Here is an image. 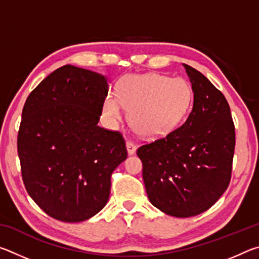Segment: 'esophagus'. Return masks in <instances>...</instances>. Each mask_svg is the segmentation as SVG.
Here are the masks:
<instances>
[{
  "mask_svg": "<svg viewBox=\"0 0 259 259\" xmlns=\"http://www.w3.org/2000/svg\"><path fill=\"white\" fill-rule=\"evenodd\" d=\"M136 148H137V146H136V144L134 142H131V140H128V142H126V151H128L129 155L135 154Z\"/></svg>",
  "mask_w": 259,
  "mask_h": 259,
  "instance_id": "obj_1",
  "label": "esophagus"
}]
</instances>
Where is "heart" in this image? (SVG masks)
<instances>
[{
	"mask_svg": "<svg viewBox=\"0 0 259 259\" xmlns=\"http://www.w3.org/2000/svg\"><path fill=\"white\" fill-rule=\"evenodd\" d=\"M191 85L183 78H170L156 73L124 76L117 93H109L103 111L109 121H120L123 106L129 108V121L139 135L161 138L177 128L190 112Z\"/></svg>",
	"mask_w": 259,
	"mask_h": 259,
	"instance_id": "heart-1",
	"label": "heart"
}]
</instances>
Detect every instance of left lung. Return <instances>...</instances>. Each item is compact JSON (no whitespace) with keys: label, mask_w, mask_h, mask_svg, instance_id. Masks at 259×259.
Masks as SVG:
<instances>
[{"label":"left lung","mask_w":259,"mask_h":259,"mask_svg":"<svg viewBox=\"0 0 259 259\" xmlns=\"http://www.w3.org/2000/svg\"><path fill=\"white\" fill-rule=\"evenodd\" d=\"M194 93L186 121L163 138L140 146L151 203L174 217L208 210L229 187L235 147L230 105L202 73L184 64Z\"/></svg>","instance_id":"obj_1"}]
</instances>
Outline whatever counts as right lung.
Segmentation results:
<instances>
[{
  "mask_svg": "<svg viewBox=\"0 0 259 259\" xmlns=\"http://www.w3.org/2000/svg\"><path fill=\"white\" fill-rule=\"evenodd\" d=\"M106 77L65 65L29 94L17 148L26 191L50 217L83 222L106 205L126 153L119 131L100 128Z\"/></svg>",
  "mask_w": 259,
  "mask_h": 259,
  "instance_id": "right-lung-1",
  "label": "right lung"
}]
</instances>
